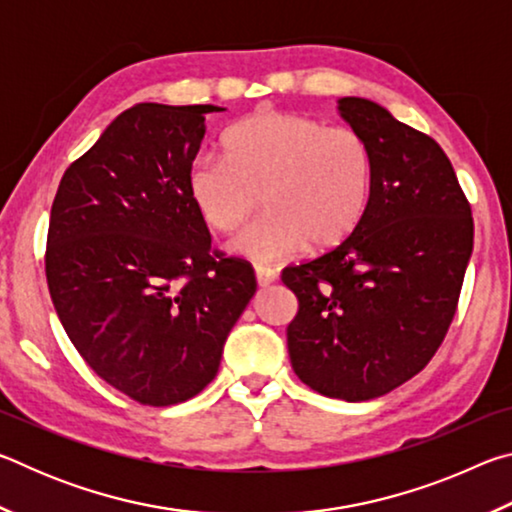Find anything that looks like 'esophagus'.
Wrapping results in <instances>:
<instances>
[{
	"mask_svg": "<svg viewBox=\"0 0 512 512\" xmlns=\"http://www.w3.org/2000/svg\"><path fill=\"white\" fill-rule=\"evenodd\" d=\"M255 275H257L259 287H268V284H273L277 280V273L268 266H255Z\"/></svg>",
	"mask_w": 512,
	"mask_h": 512,
	"instance_id": "34e87169",
	"label": "esophagus"
}]
</instances>
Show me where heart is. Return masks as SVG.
<instances>
[{
  "label": "heart",
  "mask_w": 512,
  "mask_h": 512,
  "mask_svg": "<svg viewBox=\"0 0 512 512\" xmlns=\"http://www.w3.org/2000/svg\"><path fill=\"white\" fill-rule=\"evenodd\" d=\"M225 158H201L189 198L214 232H237L264 201L268 212L232 241L255 262L343 244L366 216L375 155L352 126H325L298 112L259 108L223 137Z\"/></svg>",
  "instance_id": "obj_1"
}]
</instances>
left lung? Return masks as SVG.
Wrapping results in <instances>:
<instances>
[{
    "label": "left lung",
    "mask_w": 512,
    "mask_h": 512,
    "mask_svg": "<svg viewBox=\"0 0 512 512\" xmlns=\"http://www.w3.org/2000/svg\"><path fill=\"white\" fill-rule=\"evenodd\" d=\"M339 103L375 155L370 207L343 244L287 266L282 282L298 298L287 327L293 372L320 395L363 402L418 375L445 341L474 221L433 137L368 99Z\"/></svg>",
    "instance_id": "1"
}]
</instances>
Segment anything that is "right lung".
I'll return each mask as SVG.
<instances>
[{
  "instance_id": "right-lung-1",
  "label": "right lung",
  "mask_w": 512,
  "mask_h": 512,
  "mask_svg": "<svg viewBox=\"0 0 512 512\" xmlns=\"http://www.w3.org/2000/svg\"><path fill=\"white\" fill-rule=\"evenodd\" d=\"M216 106L137 103L69 164L51 205L45 273L69 341L144 406L194 397L219 372L250 298L246 259L212 248L187 176Z\"/></svg>"
}]
</instances>
